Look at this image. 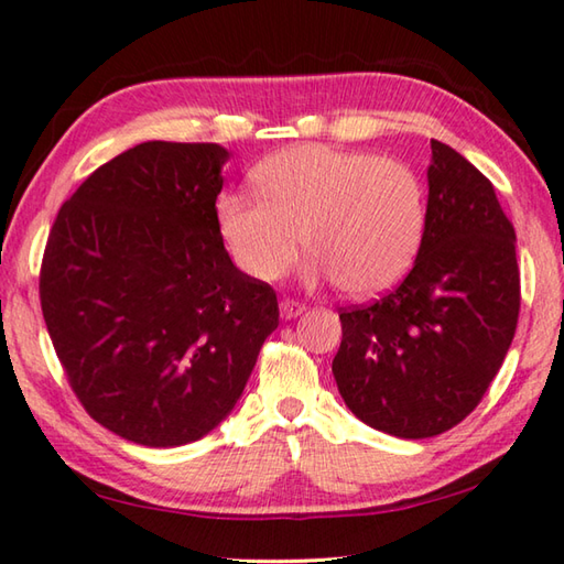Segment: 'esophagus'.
<instances>
[{
    "label": "esophagus",
    "instance_id": "esophagus-1",
    "mask_svg": "<svg viewBox=\"0 0 564 564\" xmlns=\"http://www.w3.org/2000/svg\"><path fill=\"white\" fill-rule=\"evenodd\" d=\"M279 308H281V318H283V321H291V318H299V316H301V313L305 311V305L299 303V301L285 299V301L279 303Z\"/></svg>",
    "mask_w": 564,
    "mask_h": 564
}]
</instances>
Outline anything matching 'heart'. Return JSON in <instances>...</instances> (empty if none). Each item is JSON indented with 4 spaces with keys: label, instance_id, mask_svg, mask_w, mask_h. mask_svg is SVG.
Returning <instances> with one entry per match:
<instances>
[{
    "label": "heart",
    "instance_id": "1",
    "mask_svg": "<svg viewBox=\"0 0 564 564\" xmlns=\"http://www.w3.org/2000/svg\"><path fill=\"white\" fill-rule=\"evenodd\" d=\"M261 196L224 194L218 231L238 269L275 281L308 241L305 279L376 295L403 279L425 234V194L403 161L303 144L256 166Z\"/></svg>",
    "mask_w": 564,
    "mask_h": 564
}]
</instances>
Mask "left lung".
I'll return each instance as SVG.
<instances>
[{
  "mask_svg": "<svg viewBox=\"0 0 564 564\" xmlns=\"http://www.w3.org/2000/svg\"><path fill=\"white\" fill-rule=\"evenodd\" d=\"M425 234L383 299L343 311L333 376L350 413L408 441L473 413L518 328L514 228L470 161L431 141Z\"/></svg>",
  "mask_w": 564,
  "mask_h": 564,
  "instance_id": "1",
  "label": "left lung"
}]
</instances>
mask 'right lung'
I'll list each match as a JSON object with an SVG mask.
<instances>
[{
  "instance_id": "1",
  "label": "right lung",
  "mask_w": 564,
  "mask_h": 564,
  "mask_svg": "<svg viewBox=\"0 0 564 564\" xmlns=\"http://www.w3.org/2000/svg\"><path fill=\"white\" fill-rule=\"evenodd\" d=\"M228 151L144 141L74 191L46 241V330L87 413L147 447L226 420L279 328L269 283L238 271L216 198Z\"/></svg>"
}]
</instances>
